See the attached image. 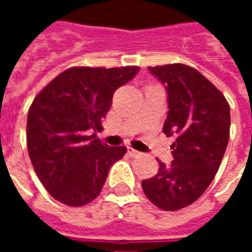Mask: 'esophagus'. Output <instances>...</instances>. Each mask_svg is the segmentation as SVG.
I'll use <instances>...</instances> for the list:
<instances>
[{"mask_svg": "<svg viewBox=\"0 0 252 252\" xmlns=\"http://www.w3.org/2000/svg\"><path fill=\"white\" fill-rule=\"evenodd\" d=\"M128 154L131 155V157H139V155H142V154L136 151V150H133V148L128 147Z\"/></svg>", "mask_w": 252, "mask_h": 252, "instance_id": "1", "label": "esophagus"}]
</instances>
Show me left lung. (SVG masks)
I'll return each instance as SVG.
<instances>
[{
	"instance_id": "1",
	"label": "left lung",
	"mask_w": 252,
	"mask_h": 252,
	"mask_svg": "<svg viewBox=\"0 0 252 252\" xmlns=\"http://www.w3.org/2000/svg\"><path fill=\"white\" fill-rule=\"evenodd\" d=\"M163 83L169 112L163 133L175 136L173 160H159L155 177L142 182L144 194L163 211L198 200L211 185L227 148L231 115L227 99L193 67L175 63L148 67Z\"/></svg>"
}]
</instances>
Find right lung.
<instances>
[{
	"instance_id": "right-lung-1",
	"label": "right lung",
	"mask_w": 252,
	"mask_h": 252,
	"mask_svg": "<svg viewBox=\"0 0 252 252\" xmlns=\"http://www.w3.org/2000/svg\"><path fill=\"white\" fill-rule=\"evenodd\" d=\"M137 72L136 66L71 67L36 95L28 112L27 147L36 174L55 200L68 206L89 204L124 157V146L109 147L95 132L102 129L113 93Z\"/></svg>"
}]
</instances>
